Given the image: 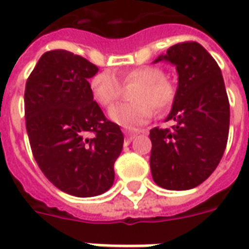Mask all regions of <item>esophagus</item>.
Returning a JSON list of instances; mask_svg holds the SVG:
<instances>
[{
	"instance_id": "1",
	"label": "esophagus",
	"mask_w": 249,
	"mask_h": 249,
	"mask_svg": "<svg viewBox=\"0 0 249 249\" xmlns=\"http://www.w3.org/2000/svg\"><path fill=\"white\" fill-rule=\"evenodd\" d=\"M140 133H145V130H130V129H123V134L126 136V139L131 140L134 139L137 134Z\"/></svg>"
}]
</instances>
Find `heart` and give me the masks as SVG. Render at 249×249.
Listing matches in <instances>:
<instances>
[{"label": "heart", "instance_id": "heart-1", "mask_svg": "<svg viewBox=\"0 0 249 249\" xmlns=\"http://www.w3.org/2000/svg\"><path fill=\"white\" fill-rule=\"evenodd\" d=\"M121 82H119V80ZM131 102L115 107L109 112L110 119L126 127H136L157 112L167 110L176 100L177 87L165 76V71L154 65H141L120 73L119 79L110 72L102 71L90 79L89 87L94 101L102 108H110L123 97L124 89L131 87Z\"/></svg>", "mask_w": 249, "mask_h": 249}]
</instances>
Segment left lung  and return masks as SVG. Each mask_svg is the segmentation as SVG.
Segmentation results:
<instances>
[{
	"label": "left lung",
	"instance_id": "1",
	"mask_svg": "<svg viewBox=\"0 0 249 249\" xmlns=\"http://www.w3.org/2000/svg\"><path fill=\"white\" fill-rule=\"evenodd\" d=\"M166 59L176 65L178 87L167 120L170 129L149 130L152 178L166 190H190L213 173L227 144L230 104L219 65L202 45H172Z\"/></svg>",
	"mask_w": 249,
	"mask_h": 249
}]
</instances>
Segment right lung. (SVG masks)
I'll return each instance as SVG.
<instances>
[{"label": "right lung", "instance_id": "add662e5", "mask_svg": "<svg viewBox=\"0 0 249 249\" xmlns=\"http://www.w3.org/2000/svg\"><path fill=\"white\" fill-rule=\"evenodd\" d=\"M98 68L66 50L47 51L24 89L30 148L44 176L74 196H100L113 184L123 133L94 101L89 79Z\"/></svg>", "mask_w": 249, "mask_h": 249}]
</instances>
